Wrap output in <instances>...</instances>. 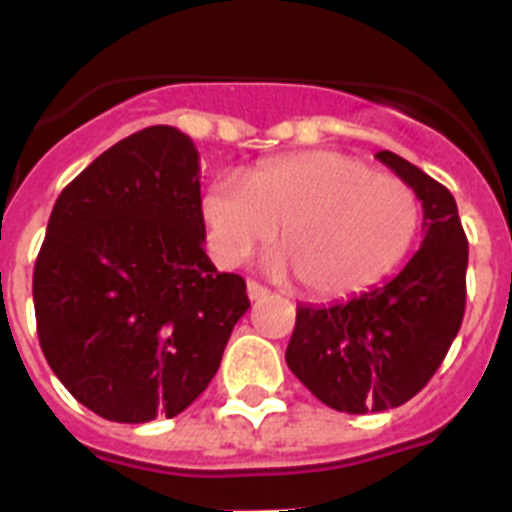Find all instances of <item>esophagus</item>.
<instances>
[{
	"label": "esophagus",
	"instance_id": "34e87169",
	"mask_svg": "<svg viewBox=\"0 0 512 512\" xmlns=\"http://www.w3.org/2000/svg\"><path fill=\"white\" fill-rule=\"evenodd\" d=\"M246 292H248V300H251V302L269 297V289H266L264 284L253 282V279H248V282H246Z\"/></svg>",
	"mask_w": 512,
	"mask_h": 512
}]
</instances>
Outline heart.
Returning <instances> with one entry per match:
<instances>
[{
    "mask_svg": "<svg viewBox=\"0 0 512 512\" xmlns=\"http://www.w3.org/2000/svg\"><path fill=\"white\" fill-rule=\"evenodd\" d=\"M200 210L220 264H243L282 228L288 256L274 253L269 269L292 264L302 287L328 297L351 295L390 274L420 225L418 197L408 184L338 151L266 161L248 187L230 176L215 179Z\"/></svg>",
    "mask_w": 512,
    "mask_h": 512,
    "instance_id": "obj_1",
    "label": "heart"
}]
</instances>
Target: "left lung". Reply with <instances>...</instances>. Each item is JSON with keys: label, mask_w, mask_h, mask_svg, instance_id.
<instances>
[{"label": "left lung", "mask_w": 512, "mask_h": 512, "mask_svg": "<svg viewBox=\"0 0 512 512\" xmlns=\"http://www.w3.org/2000/svg\"><path fill=\"white\" fill-rule=\"evenodd\" d=\"M390 166L423 205L425 238L390 282L346 302L297 305L287 366L312 395L341 413L400 408L436 374L464 318L469 243L443 184L392 151Z\"/></svg>", "instance_id": "1"}]
</instances>
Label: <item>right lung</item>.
Segmentation results:
<instances>
[{
	"mask_svg": "<svg viewBox=\"0 0 512 512\" xmlns=\"http://www.w3.org/2000/svg\"><path fill=\"white\" fill-rule=\"evenodd\" d=\"M200 205V153L171 125L107 148L53 205L33 274L40 348L102 418L187 410L251 307L202 248Z\"/></svg>",
	"mask_w": 512,
	"mask_h": 512,
	"instance_id": "1",
	"label": "right lung"
}]
</instances>
